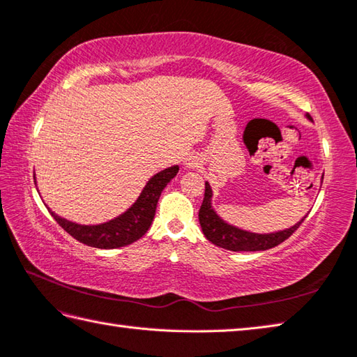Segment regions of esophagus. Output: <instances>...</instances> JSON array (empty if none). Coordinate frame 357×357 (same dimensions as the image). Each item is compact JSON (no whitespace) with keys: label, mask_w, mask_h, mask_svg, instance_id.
Returning a JSON list of instances; mask_svg holds the SVG:
<instances>
[{"label":"esophagus","mask_w":357,"mask_h":357,"mask_svg":"<svg viewBox=\"0 0 357 357\" xmlns=\"http://www.w3.org/2000/svg\"><path fill=\"white\" fill-rule=\"evenodd\" d=\"M201 165V160L197 158V156H188L185 160H184V167L185 169H198V167Z\"/></svg>","instance_id":"esophagus-1"}]
</instances>
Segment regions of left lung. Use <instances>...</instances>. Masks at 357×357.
Masks as SVG:
<instances>
[{"label": "left lung", "instance_id": "1", "mask_svg": "<svg viewBox=\"0 0 357 357\" xmlns=\"http://www.w3.org/2000/svg\"><path fill=\"white\" fill-rule=\"evenodd\" d=\"M311 121L310 116H306ZM212 187L208 183H206V192H204V201H202L199 208V225L202 229V234L206 235V238L216 244V246L225 248L227 250H234V252H255V250H266L271 248H275L278 244L288 240L289 236L296 232L298 226L305 221L306 216H303L297 225H294L289 229L278 230V232L272 234H254L248 232L235 227L229 222L222 221L218 213L215 212L212 207Z\"/></svg>", "mask_w": 357, "mask_h": 357}]
</instances>
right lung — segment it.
I'll list each match as a JSON object with an SVG mask.
<instances>
[{"instance_id":"obj_1","label":"right lung","mask_w":357,"mask_h":357,"mask_svg":"<svg viewBox=\"0 0 357 357\" xmlns=\"http://www.w3.org/2000/svg\"><path fill=\"white\" fill-rule=\"evenodd\" d=\"M179 167L173 165L151 176L144 187L142 193L139 195L135 204L127 212L119 215L114 220L102 222V225H77V222L61 218L51 211L49 212L69 235L74 236L77 241L86 244V246L97 249H116L127 246V244L137 241L150 229L160 193H162L165 185L176 176Z\"/></svg>"}]
</instances>
